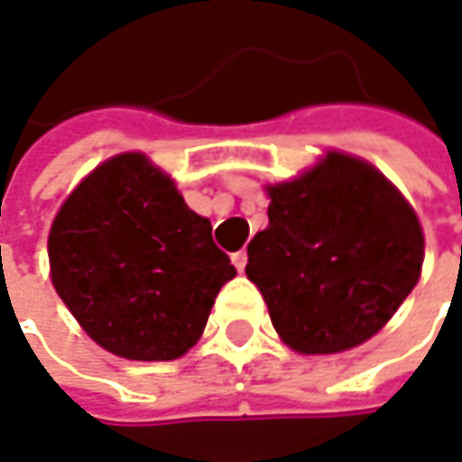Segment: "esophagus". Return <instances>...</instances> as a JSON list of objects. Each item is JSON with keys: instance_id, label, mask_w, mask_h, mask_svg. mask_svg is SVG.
Masks as SVG:
<instances>
[{"instance_id": "1", "label": "esophagus", "mask_w": 462, "mask_h": 462, "mask_svg": "<svg viewBox=\"0 0 462 462\" xmlns=\"http://www.w3.org/2000/svg\"><path fill=\"white\" fill-rule=\"evenodd\" d=\"M232 264L237 267V273H243V270H245V264H248V254H245V248H240V251H235V254H232Z\"/></svg>"}]
</instances>
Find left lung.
<instances>
[{"label":"left lung","instance_id":"obj_1","mask_svg":"<svg viewBox=\"0 0 462 462\" xmlns=\"http://www.w3.org/2000/svg\"><path fill=\"white\" fill-rule=\"evenodd\" d=\"M270 225L248 243V280L277 336L301 355H336L375 336L415 288L423 230L375 166L330 150L270 185Z\"/></svg>","mask_w":462,"mask_h":462}]
</instances>
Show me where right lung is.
Wrapping results in <instances>:
<instances>
[{"label":"right lung","mask_w":462,"mask_h":462,"mask_svg":"<svg viewBox=\"0 0 462 462\" xmlns=\"http://www.w3.org/2000/svg\"><path fill=\"white\" fill-rule=\"evenodd\" d=\"M47 251L52 285L87 336L143 362L195 346L235 277L211 222L143 152L113 155L68 195Z\"/></svg>","instance_id":"add662e5"}]
</instances>
